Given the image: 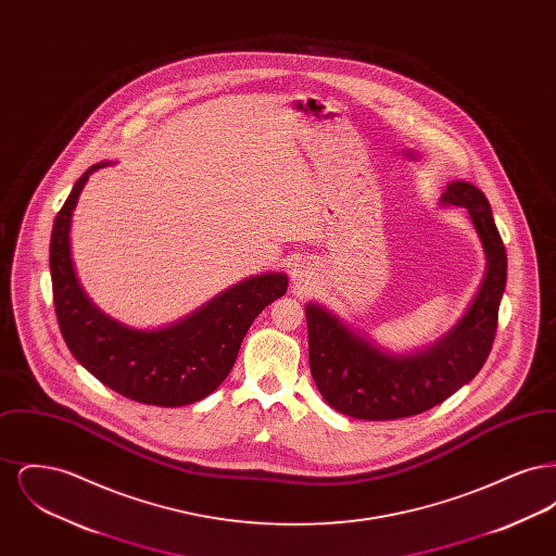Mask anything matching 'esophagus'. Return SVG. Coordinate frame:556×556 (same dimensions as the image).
<instances>
[{"label":"esophagus","instance_id":"1","mask_svg":"<svg viewBox=\"0 0 556 556\" xmlns=\"http://www.w3.org/2000/svg\"><path fill=\"white\" fill-rule=\"evenodd\" d=\"M308 281H311V277L306 275V270H298V275H295V283H300V286H308Z\"/></svg>","mask_w":556,"mask_h":556}]
</instances>
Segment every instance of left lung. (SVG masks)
Returning <instances> with one entry per match:
<instances>
[{
	"label": "left lung",
	"instance_id": "obj_1",
	"mask_svg": "<svg viewBox=\"0 0 556 556\" xmlns=\"http://www.w3.org/2000/svg\"><path fill=\"white\" fill-rule=\"evenodd\" d=\"M440 206L469 212L485 254V275L465 315L435 342L394 352L318 302L306 304L308 361L320 396L345 417L390 421L433 408L467 386L488 361L506 286V250L488 198L450 181Z\"/></svg>",
	"mask_w": 556,
	"mask_h": 556
}]
</instances>
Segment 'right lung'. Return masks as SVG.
<instances>
[{"mask_svg": "<svg viewBox=\"0 0 556 556\" xmlns=\"http://www.w3.org/2000/svg\"><path fill=\"white\" fill-rule=\"evenodd\" d=\"M108 164L98 162L80 175L53 220L50 273L62 338L80 365L121 396L164 408L193 404L227 379L254 318L288 291V275L248 277L191 315L156 329L110 317L83 290L71 254L80 191L89 175Z\"/></svg>", "mask_w": 556, "mask_h": 556, "instance_id": "1", "label": "right lung"}]
</instances>
